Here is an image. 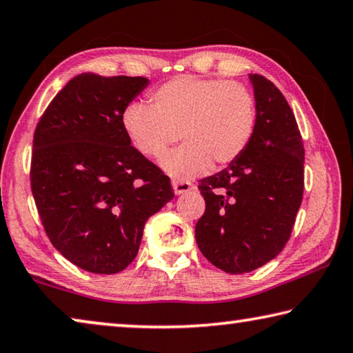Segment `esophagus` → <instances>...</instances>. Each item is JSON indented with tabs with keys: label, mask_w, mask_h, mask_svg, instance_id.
<instances>
[{
	"label": "esophagus",
	"mask_w": 353,
	"mask_h": 353,
	"mask_svg": "<svg viewBox=\"0 0 353 353\" xmlns=\"http://www.w3.org/2000/svg\"><path fill=\"white\" fill-rule=\"evenodd\" d=\"M172 188H173V192H175L176 195H181V194L189 192V190H192L194 184L189 181H173Z\"/></svg>",
	"instance_id": "esophagus-1"
}]
</instances>
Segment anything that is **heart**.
Segmentation results:
<instances>
[{"mask_svg":"<svg viewBox=\"0 0 353 353\" xmlns=\"http://www.w3.org/2000/svg\"><path fill=\"white\" fill-rule=\"evenodd\" d=\"M122 125L132 147L152 159L163 158L181 137L183 145L161 165L173 178H190L245 152L256 128V103L241 83L184 74L156 89L152 106H126Z\"/></svg>","mask_w":353,"mask_h":353,"instance_id":"b5f03b06","label":"heart"}]
</instances>
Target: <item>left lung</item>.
Listing matches in <instances>:
<instances>
[{
	"label": "left lung",
	"mask_w": 353,
	"mask_h": 353,
	"mask_svg": "<svg viewBox=\"0 0 353 353\" xmlns=\"http://www.w3.org/2000/svg\"><path fill=\"white\" fill-rule=\"evenodd\" d=\"M256 128L227 169L200 180L206 210L195 225L203 256L227 274H247L290 241L303 197L305 150L286 98L261 74H248Z\"/></svg>",
	"instance_id": "obj_1"
}]
</instances>
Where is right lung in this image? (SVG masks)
<instances>
[{"label": "right lung", "instance_id": "1", "mask_svg": "<svg viewBox=\"0 0 353 353\" xmlns=\"http://www.w3.org/2000/svg\"><path fill=\"white\" fill-rule=\"evenodd\" d=\"M142 77L81 73L40 117L32 141L31 189L51 244L92 274L132 263L148 217L173 199L170 178L131 145L126 106Z\"/></svg>", "mask_w": 353, "mask_h": 353}]
</instances>
